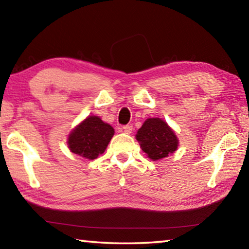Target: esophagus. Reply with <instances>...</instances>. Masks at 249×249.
Returning <instances> with one entry per match:
<instances>
[{
  "label": "esophagus",
  "instance_id": "esophagus-1",
  "mask_svg": "<svg viewBox=\"0 0 249 249\" xmlns=\"http://www.w3.org/2000/svg\"><path fill=\"white\" fill-rule=\"evenodd\" d=\"M123 130H124V133H126V134H130V133H132V130H133V126L132 125H125V126H123Z\"/></svg>",
  "mask_w": 249,
  "mask_h": 249
}]
</instances>
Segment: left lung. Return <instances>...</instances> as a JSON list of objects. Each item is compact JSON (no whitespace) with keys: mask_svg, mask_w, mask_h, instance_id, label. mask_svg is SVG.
Masks as SVG:
<instances>
[{"mask_svg":"<svg viewBox=\"0 0 249 249\" xmlns=\"http://www.w3.org/2000/svg\"><path fill=\"white\" fill-rule=\"evenodd\" d=\"M136 140L147 157L154 161L168 157L179 146L175 130L158 117H149L144 122L137 130Z\"/></svg>","mask_w":249,"mask_h":249,"instance_id":"8db88e82","label":"left lung"}]
</instances>
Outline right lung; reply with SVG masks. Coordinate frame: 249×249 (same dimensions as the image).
Returning a JSON list of instances; mask_svg holds the SVG:
<instances>
[{
    "label": "right lung",
    "mask_w": 249,
    "mask_h": 249,
    "mask_svg": "<svg viewBox=\"0 0 249 249\" xmlns=\"http://www.w3.org/2000/svg\"><path fill=\"white\" fill-rule=\"evenodd\" d=\"M114 135V128L100 119L91 115L71 130L67 144L71 153L93 160L103 154Z\"/></svg>",
    "instance_id": "right-lung-1"
}]
</instances>
